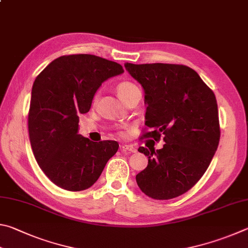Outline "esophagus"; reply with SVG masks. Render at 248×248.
Wrapping results in <instances>:
<instances>
[{"label": "esophagus", "instance_id": "34e87169", "mask_svg": "<svg viewBox=\"0 0 248 248\" xmlns=\"http://www.w3.org/2000/svg\"><path fill=\"white\" fill-rule=\"evenodd\" d=\"M121 149L127 150V151H129V153H136V148L133 145H122Z\"/></svg>", "mask_w": 248, "mask_h": 248}]
</instances>
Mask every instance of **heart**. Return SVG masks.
Masks as SVG:
<instances>
[{"instance_id":"heart-1","label":"heart","mask_w":248,"mask_h":248,"mask_svg":"<svg viewBox=\"0 0 248 248\" xmlns=\"http://www.w3.org/2000/svg\"><path fill=\"white\" fill-rule=\"evenodd\" d=\"M117 94H119V97L123 100L127 97L128 94H131L132 93L136 90H140L138 89V87L136 85H134L133 82H128V81H124V82H121V84L117 86Z\"/></svg>"}]
</instances>
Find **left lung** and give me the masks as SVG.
<instances>
[{"label": "left lung", "mask_w": 248, "mask_h": 248, "mask_svg": "<svg viewBox=\"0 0 248 248\" xmlns=\"http://www.w3.org/2000/svg\"><path fill=\"white\" fill-rule=\"evenodd\" d=\"M125 68L145 91L144 136L166 144L161 149L140 147L148 166L136 175L142 193L159 201L190 189L209 167L220 140L216 95L201 76L177 64H132Z\"/></svg>", "instance_id": "obj_1"}]
</instances>
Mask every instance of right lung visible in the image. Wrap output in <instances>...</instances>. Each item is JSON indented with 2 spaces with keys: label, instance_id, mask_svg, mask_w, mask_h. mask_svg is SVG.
<instances>
[{
  "label": "right lung",
  "instance_id": "obj_1",
  "mask_svg": "<svg viewBox=\"0 0 248 248\" xmlns=\"http://www.w3.org/2000/svg\"><path fill=\"white\" fill-rule=\"evenodd\" d=\"M124 73L122 65L91 54L55 59L37 76L28 115L29 138L43 173L59 187L93 186L119 149L114 140L94 142L78 134L79 114L90 110L102 82Z\"/></svg>",
  "mask_w": 248,
  "mask_h": 248
}]
</instances>
